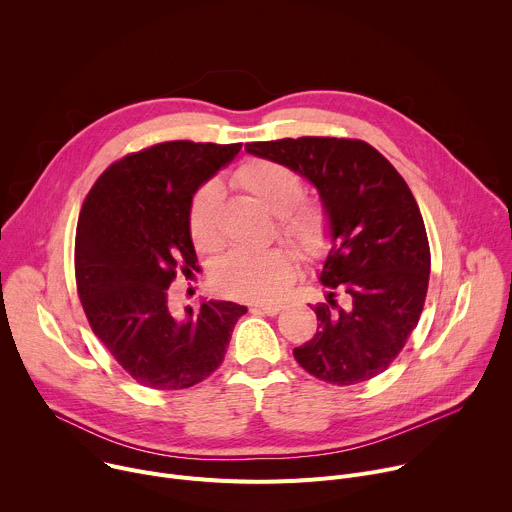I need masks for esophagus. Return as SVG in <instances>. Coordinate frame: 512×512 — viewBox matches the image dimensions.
<instances>
[{
  "instance_id": "obj_1",
  "label": "esophagus",
  "mask_w": 512,
  "mask_h": 512,
  "mask_svg": "<svg viewBox=\"0 0 512 512\" xmlns=\"http://www.w3.org/2000/svg\"><path fill=\"white\" fill-rule=\"evenodd\" d=\"M281 308L283 306H279V304H255V306H251V312H261L265 316H277L281 312Z\"/></svg>"
}]
</instances>
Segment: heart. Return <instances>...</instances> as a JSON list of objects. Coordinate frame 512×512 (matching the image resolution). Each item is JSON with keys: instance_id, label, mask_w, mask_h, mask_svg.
<instances>
[{"instance_id": "b5f03b06", "label": "heart", "mask_w": 512, "mask_h": 512, "mask_svg": "<svg viewBox=\"0 0 512 512\" xmlns=\"http://www.w3.org/2000/svg\"><path fill=\"white\" fill-rule=\"evenodd\" d=\"M243 190L277 216V233L304 259L320 257L330 243L328 214L318 202L302 200L306 184L298 170L275 160H253L237 172ZM223 184L206 180L188 210V233L198 251L221 247L218 206ZM296 273V257L285 247L263 251H231L212 269V283L223 296L263 302L277 296Z\"/></svg>"}]
</instances>
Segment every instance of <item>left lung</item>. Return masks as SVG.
<instances>
[{"label":"left lung","mask_w":512,"mask_h":512,"mask_svg":"<svg viewBox=\"0 0 512 512\" xmlns=\"http://www.w3.org/2000/svg\"><path fill=\"white\" fill-rule=\"evenodd\" d=\"M245 150L298 170L328 214L326 302L314 308V338L294 348L300 367L340 387L377 377L417 326L429 283V243L409 186L360 139L285 137Z\"/></svg>","instance_id":"obj_1"}]
</instances>
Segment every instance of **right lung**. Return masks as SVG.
Returning <instances> with one entry per match:
<instances>
[{
	"mask_svg": "<svg viewBox=\"0 0 512 512\" xmlns=\"http://www.w3.org/2000/svg\"><path fill=\"white\" fill-rule=\"evenodd\" d=\"M239 152L241 143H158L111 164L85 198L75 239L79 298L95 336L143 387L204 381L247 312L210 300L176 318L168 306L176 273L198 269L190 202Z\"/></svg>",
	"mask_w": 512,
	"mask_h": 512,
	"instance_id": "right-lung-1",
	"label": "right lung"
}]
</instances>
